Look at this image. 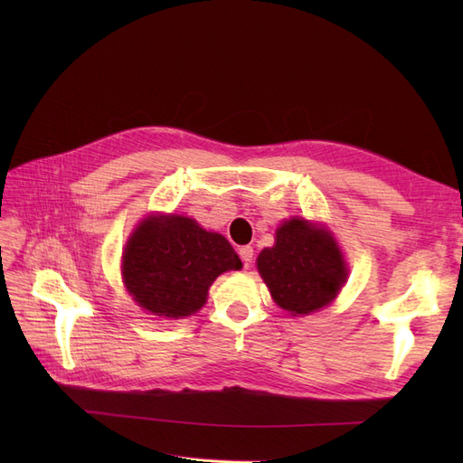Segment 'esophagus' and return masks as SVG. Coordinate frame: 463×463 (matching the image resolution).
I'll list each match as a JSON object with an SVG mask.
<instances>
[{
	"label": "esophagus",
	"mask_w": 463,
	"mask_h": 463,
	"mask_svg": "<svg viewBox=\"0 0 463 463\" xmlns=\"http://www.w3.org/2000/svg\"><path fill=\"white\" fill-rule=\"evenodd\" d=\"M253 255H255V250H253V247H250V245H243V247H240V257H241V260L245 262L247 269H249L250 260H253Z\"/></svg>",
	"instance_id": "34e87169"
}]
</instances>
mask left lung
<instances>
[{"mask_svg":"<svg viewBox=\"0 0 463 463\" xmlns=\"http://www.w3.org/2000/svg\"><path fill=\"white\" fill-rule=\"evenodd\" d=\"M257 269L274 301L291 315L328 305L345 282V262L332 235L293 218L276 232V245L262 249Z\"/></svg>","mask_w":463,"mask_h":463,"instance_id":"left-lung-1","label":"left lung"}]
</instances>
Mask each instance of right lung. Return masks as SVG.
Here are the masks:
<instances>
[{
	"label": "right lung",
	"instance_id": "obj_1",
	"mask_svg": "<svg viewBox=\"0 0 463 463\" xmlns=\"http://www.w3.org/2000/svg\"><path fill=\"white\" fill-rule=\"evenodd\" d=\"M240 269L226 237L175 214L146 218L123 253V278L133 299L167 318L197 313L216 276Z\"/></svg>",
	"mask_w": 463,
	"mask_h": 463
}]
</instances>
